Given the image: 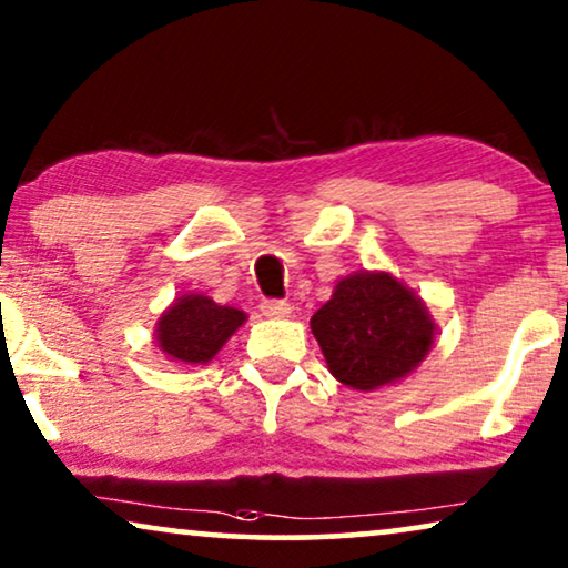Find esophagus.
<instances>
[{
	"label": "esophagus",
	"mask_w": 568,
	"mask_h": 568,
	"mask_svg": "<svg viewBox=\"0 0 568 568\" xmlns=\"http://www.w3.org/2000/svg\"><path fill=\"white\" fill-rule=\"evenodd\" d=\"M261 313L266 317H290L292 305L284 300H263L261 302Z\"/></svg>",
	"instance_id": "1"
}]
</instances>
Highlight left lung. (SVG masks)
<instances>
[{
	"instance_id": "1",
	"label": "left lung",
	"mask_w": 568,
	"mask_h": 568,
	"mask_svg": "<svg viewBox=\"0 0 568 568\" xmlns=\"http://www.w3.org/2000/svg\"><path fill=\"white\" fill-rule=\"evenodd\" d=\"M310 328L333 377L354 390H375L406 377L434 338L424 302L390 274L341 278Z\"/></svg>"
}]
</instances>
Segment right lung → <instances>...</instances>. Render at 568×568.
I'll use <instances>...</instances> for the list:
<instances>
[{"instance_id":"add662e5","label":"right lung","mask_w":568,"mask_h":568,"mask_svg":"<svg viewBox=\"0 0 568 568\" xmlns=\"http://www.w3.org/2000/svg\"><path fill=\"white\" fill-rule=\"evenodd\" d=\"M243 323L240 310L216 305L204 294H185L160 317V352L183 364H206Z\"/></svg>"}]
</instances>
